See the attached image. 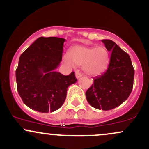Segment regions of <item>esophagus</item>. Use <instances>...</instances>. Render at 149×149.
I'll return each mask as SVG.
<instances>
[{"label":"esophagus","mask_w":149,"mask_h":149,"mask_svg":"<svg viewBox=\"0 0 149 149\" xmlns=\"http://www.w3.org/2000/svg\"><path fill=\"white\" fill-rule=\"evenodd\" d=\"M81 76H82V73H80L79 71H76V77L77 79L80 78Z\"/></svg>","instance_id":"1"}]
</instances>
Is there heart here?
Here are the masks:
<instances>
[{"mask_svg":"<svg viewBox=\"0 0 149 149\" xmlns=\"http://www.w3.org/2000/svg\"><path fill=\"white\" fill-rule=\"evenodd\" d=\"M64 62L69 66H82L83 71L90 76H97L107 69L109 54L103 46L86 47L73 46L69 49V57H64Z\"/></svg>","mask_w":149,"mask_h":149,"instance_id":"1","label":"heart"}]
</instances>
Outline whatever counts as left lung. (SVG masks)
<instances>
[{
    "mask_svg": "<svg viewBox=\"0 0 149 149\" xmlns=\"http://www.w3.org/2000/svg\"><path fill=\"white\" fill-rule=\"evenodd\" d=\"M111 52L110 62L104 74L94 78L85 92L88 103L95 109L111 110L128 98L133 88L134 70L129 54L111 40H102Z\"/></svg>",
    "mask_w": 149,
    "mask_h": 149,
    "instance_id": "obj_1",
    "label": "left lung"
}]
</instances>
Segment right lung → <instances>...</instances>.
Returning <instances> with one entry per match:
<instances>
[{
  "label": "right lung",
  "instance_id": "1",
  "mask_svg": "<svg viewBox=\"0 0 149 149\" xmlns=\"http://www.w3.org/2000/svg\"><path fill=\"white\" fill-rule=\"evenodd\" d=\"M64 38L40 37L20 56L16 70L17 91L30 109L53 112L64 104L67 89L77 82L75 73L55 71L62 59Z\"/></svg>",
  "mask_w": 149,
  "mask_h": 149
}]
</instances>
